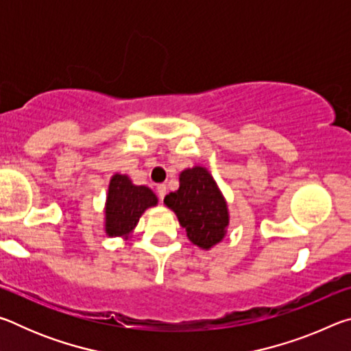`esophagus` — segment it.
Returning <instances> with one entry per match:
<instances>
[{
	"label": "esophagus",
	"mask_w": 351,
	"mask_h": 351,
	"mask_svg": "<svg viewBox=\"0 0 351 351\" xmlns=\"http://www.w3.org/2000/svg\"><path fill=\"white\" fill-rule=\"evenodd\" d=\"M156 192H158V197L161 198V199H164L165 195H167V186H165V184H158Z\"/></svg>",
	"instance_id": "1"
}]
</instances>
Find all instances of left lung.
Listing matches in <instances>:
<instances>
[{
	"label": "left lung",
	"mask_w": 351,
	"mask_h": 351,
	"mask_svg": "<svg viewBox=\"0 0 351 351\" xmlns=\"http://www.w3.org/2000/svg\"><path fill=\"white\" fill-rule=\"evenodd\" d=\"M164 204L175 212L195 246L209 251L224 240L230 215L228 201L210 171L203 165L184 169L180 189L164 198Z\"/></svg>",
	"instance_id": "left-lung-1"
}]
</instances>
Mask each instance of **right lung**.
Returning a JSON list of instances; mask_svg holds the SVG:
<instances>
[{"label":"right lung","mask_w":351,"mask_h":351,"mask_svg":"<svg viewBox=\"0 0 351 351\" xmlns=\"http://www.w3.org/2000/svg\"><path fill=\"white\" fill-rule=\"evenodd\" d=\"M154 206H158V197L150 187L138 186L125 173H114L104 207L105 234L123 240L132 239L139 218Z\"/></svg>","instance_id":"obj_1"}]
</instances>
